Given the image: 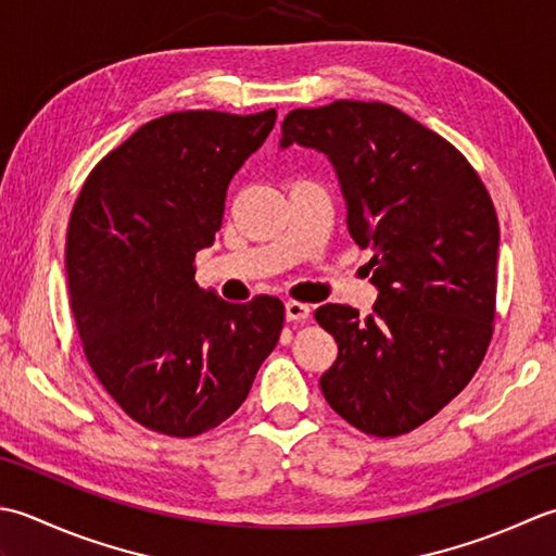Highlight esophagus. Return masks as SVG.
Returning a JSON list of instances; mask_svg holds the SVG:
<instances>
[{
  "instance_id": "34e87169",
  "label": "esophagus",
  "mask_w": 556,
  "mask_h": 556,
  "mask_svg": "<svg viewBox=\"0 0 556 556\" xmlns=\"http://www.w3.org/2000/svg\"><path fill=\"white\" fill-rule=\"evenodd\" d=\"M309 314H312V309H309V304H302V302H286V319L288 321H304V319H309Z\"/></svg>"
}]
</instances>
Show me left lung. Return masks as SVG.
<instances>
[{
	"label": "left lung",
	"instance_id": "left-lung-1",
	"mask_svg": "<svg viewBox=\"0 0 556 556\" xmlns=\"http://www.w3.org/2000/svg\"><path fill=\"white\" fill-rule=\"evenodd\" d=\"M280 151L314 149L333 165L348 232L371 249L377 288L365 321L324 304L338 357L319 387L362 432L399 437L466 389L492 338L500 223L480 177L439 134L387 103L336 100L292 110Z\"/></svg>",
	"mask_w": 556,
	"mask_h": 556
}]
</instances>
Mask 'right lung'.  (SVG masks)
Masks as SVG:
<instances>
[{
  "label": "right lung",
  "instance_id": "right-lung-1",
  "mask_svg": "<svg viewBox=\"0 0 556 556\" xmlns=\"http://www.w3.org/2000/svg\"><path fill=\"white\" fill-rule=\"evenodd\" d=\"M276 110H187L136 129L88 175L66 232V282L84 353L131 420L167 437L218 427L247 399L286 309L225 302L194 280L237 169Z\"/></svg>",
  "mask_w": 556,
  "mask_h": 556
}]
</instances>
